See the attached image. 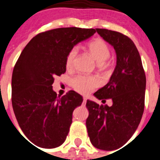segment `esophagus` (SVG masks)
I'll return each instance as SVG.
<instances>
[{"label": "esophagus", "instance_id": "esophagus-1", "mask_svg": "<svg viewBox=\"0 0 160 160\" xmlns=\"http://www.w3.org/2000/svg\"><path fill=\"white\" fill-rule=\"evenodd\" d=\"M86 102H87V99H86L85 97H84L83 98V105H85Z\"/></svg>", "mask_w": 160, "mask_h": 160}]
</instances>
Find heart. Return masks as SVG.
<instances>
[{
  "label": "heart",
  "instance_id": "heart-1",
  "mask_svg": "<svg viewBox=\"0 0 160 160\" xmlns=\"http://www.w3.org/2000/svg\"><path fill=\"white\" fill-rule=\"evenodd\" d=\"M88 51L93 59L95 60V62L100 65H103L109 59L110 55V51L108 46L105 41L100 39H96L95 41H91L88 45ZM76 54H77V50L74 48L67 55L65 65L69 70L71 69L74 65ZM71 85L76 91L80 94L86 95L97 85V80L94 77H90V76L78 75L71 80Z\"/></svg>",
  "mask_w": 160,
  "mask_h": 160
}]
</instances>
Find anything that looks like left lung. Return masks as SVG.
<instances>
[{"mask_svg": "<svg viewBox=\"0 0 160 160\" xmlns=\"http://www.w3.org/2000/svg\"><path fill=\"white\" fill-rule=\"evenodd\" d=\"M116 54V65L109 82L94 94L99 100L111 99V106L88 100L86 119L91 144L114 150L124 144L139 126L144 113L146 77L139 51L128 36L107 29H95Z\"/></svg>", "mask_w": 160, "mask_h": 160, "instance_id": "left-lung-1", "label": "left lung"}]
</instances>
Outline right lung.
I'll list each match as a JSON object with an SVG mask.
<instances>
[{
	"label": "right lung",
	"mask_w": 160,
	"mask_h": 160,
	"mask_svg": "<svg viewBox=\"0 0 160 160\" xmlns=\"http://www.w3.org/2000/svg\"><path fill=\"white\" fill-rule=\"evenodd\" d=\"M95 32L76 27L54 29L36 35L21 52L12 73V107L24 134L37 146L52 149L65 142L73 111L83 98L74 90L57 96L52 88L54 77L65 72V60L73 47Z\"/></svg>",
	"instance_id": "1"
}]
</instances>
